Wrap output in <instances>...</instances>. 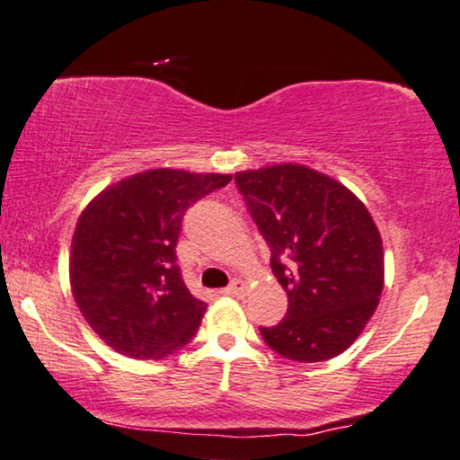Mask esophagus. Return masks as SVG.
<instances>
[{"mask_svg":"<svg viewBox=\"0 0 460 460\" xmlns=\"http://www.w3.org/2000/svg\"><path fill=\"white\" fill-rule=\"evenodd\" d=\"M246 288H248L246 279H242V278H235L234 281H231L229 286L225 288V292H226V294H242V292H246Z\"/></svg>","mask_w":460,"mask_h":460,"instance_id":"34e87169","label":"esophagus"}]
</instances>
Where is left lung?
<instances>
[{"label": "left lung", "instance_id": "1", "mask_svg": "<svg viewBox=\"0 0 460 460\" xmlns=\"http://www.w3.org/2000/svg\"><path fill=\"white\" fill-rule=\"evenodd\" d=\"M235 182L271 248L286 317L261 328L275 353L323 362L353 345L385 286L383 240L362 199L301 164L237 172Z\"/></svg>", "mask_w": 460, "mask_h": 460}]
</instances>
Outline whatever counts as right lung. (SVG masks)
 <instances>
[{
  "label": "right lung",
  "mask_w": 460,
  "mask_h": 460,
  "mask_svg": "<svg viewBox=\"0 0 460 460\" xmlns=\"http://www.w3.org/2000/svg\"><path fill=\"white\" fill-rule=\"evenodd\" d=\"M231 174L155 168L102 189L73 234L71 292L90 328L121 355L162 359L198 332L206 303L176 265L187 208Z\"/></svg>",
  "instance_id": "1"
}]
</instances>
